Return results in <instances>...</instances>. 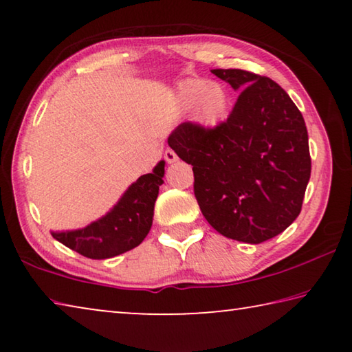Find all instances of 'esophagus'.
I'll return each mask as SVG.
<instances>
[{"instance_id":"esophagus-1","label":"esophagus","mask_w":352,"mask_h":352,"mask_svg":"<svg viewBox=\"0 0 352 352\" xmlns=\"http://www.w3.org/2000/svg\"><path fill=\"white\" fill-rule=\"evenodd\" d=\"M164 160H166V163L172 164V163L177 162L178 157H177V153L174 151H170V148H168V151L164 152Z\"/></svg>"}]
</instances>
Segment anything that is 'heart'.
<instances>
[{"mask_svg": "<svg viewBox=\"0 0 352 352\" xmlns=\"http://www.w3.org/2000/svg\"><path fill=\"white\" fill-rule=\"evenodd\" d=\"M177 102L183 110L192 109V116L200 127L214 130L228 118L230 94L220 83L204 79H186L177 87Z\"/></svg>", "mask_w": 352, "mask_h": 352, "instance_id": "heart-1", "label": "heart"}]
</instances>
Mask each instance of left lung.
<instances>
[{
  "label": "left lung",
  "instance_id": "obj_1",
  "mask_svg": "<svg viewBox=\"0 0 352 352\" xmlns=\"http://www.w3.org/2000/svg\"><path fill=\"white\" fill-rule=\"evenodd\" d=\"M239 93L222 126L183 122L168 138L192 166L194 194L214 230L261 243L301 212L311 178L307 129L301 111L276 82L243 69H211Z\"/></svg>",
  "mask_w": 352,
  "mask_h": 352
}]
</instances>
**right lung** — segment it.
<instances>
[{
    "instance_id": "1",
    "label": "right lung",
    "mask_w": 352,
    "mask_h": 352,
    "mask_svg": "<svg viewBox=\"0 0 352 352\" xmlns=\"http://www.w3.org/2000/svg\"><path fill=\"white\" fill-rule=\"evenodd\" d=\"M164 177V162L152 174L132 183L110 212L82 230L60 231L52 237L90 259H109L138 247L151 231L153 206Z\"/></svg>"
}]
</instances>
